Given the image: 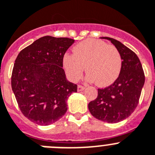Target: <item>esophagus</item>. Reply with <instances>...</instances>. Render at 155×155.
<instances>
[{"label": "esophagus", "instance_id": "1", "mask_svg": "<svg viewBox=\"0 0 155 155\" xmlns=\"http://www.w3.org/2000/svg\"><path fill=\"white\" fill-rule=\"evenodd\" d=\"M85 89V86H82V85H78V91H83Z\"/></svg>", "mask_w": 155, "mask_h": 155}]
</instances>
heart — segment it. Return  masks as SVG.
Wrapping results in <instances>:
<instances>
[{
	"label": "heart",
	"mask_w": 155,
	"mask_h": 155,
	"mask_svg": "<svg viewBox=\"0 0 155 155\" xmlns=\"http://www.w3.org/2000/svg\"><path fill=\"white\" fill-rule=\"evenodd\" d=\"M63 66L72 81H77L86 67L87 79L98 86H107L118 77L122 67V58L114 45L104 41L87 39L76 45L73 54H65Z\"/></svg>",
	"instance_id": "1"
}]
</instances>
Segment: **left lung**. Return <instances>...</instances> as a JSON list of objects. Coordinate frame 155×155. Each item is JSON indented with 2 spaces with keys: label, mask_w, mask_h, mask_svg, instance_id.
Instances as JSON below:
<instances>
[{
  "label": "left lung",
  "mask_w": 155,
  "mask_h": 155,
  "mask_svg": "<svg viewBox=\"0 0 155 155\" xmlns=\"http://www.w3.org/2000/svg\"><path fill=\"white\" fill-rule=\"evenodd\" d=\"M119 50L122 67L118 78L113 84L98 89V96L88 105L92 115L100 120L117 123L130 116L139 103L145 76L137 55L120 41L109 37Z\"/></svg>",
  "instance_id": "left-lung-1"
}]
</instances>
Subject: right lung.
<instances>
[{
	"label": "right lung",
	"mask_w": 155,
	"mask_h": 155,
	"mask_svg": "<svg viewBox=\"0 0 155 155\" xmlns=\"http://www.w3.org/2000/svg\"><path fill=\"white\" fill-rule=\"evenodd\" d=\"M74 42L69 38L44 36L19 52L12 87L20 110L38 125L51 124L67 111L66 101L77 85L65 79L63 57Z\"/></svg>",
	"instance_id": "1"
}]
</instances>
